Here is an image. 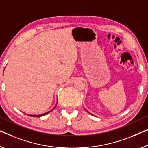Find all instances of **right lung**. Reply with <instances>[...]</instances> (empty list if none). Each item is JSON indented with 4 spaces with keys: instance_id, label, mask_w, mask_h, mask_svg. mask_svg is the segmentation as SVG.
<instances>
[{
    "instance_id": "obj_1",
    "label": "right lung",
    "mask_w": 148,
    "mask_h": 148,
    "mask_svg": "<svg viewBox=\"0 0 148 148\" xmlns=\"http://www.w3.org/2000/svg\"><path fill=\"white\" fill-rule=\"evenodd\" d=\"M56 105H57V103H56ZM56 105L55 106H54V108H56ZM54 108H52L51 110H50V111H49V112H46V113H45V114H40V115H28V116H31V117H41V116H45V115H46V114H48V113H50V112L51 111H52L53 110V109Z\"/></svg>"
}]
</instances>
